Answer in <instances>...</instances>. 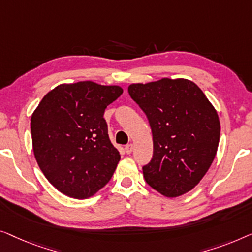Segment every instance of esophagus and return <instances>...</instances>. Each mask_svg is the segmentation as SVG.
I'll return each mask as SVG.
<instances>
[{
	"label": "esophagus",
	"mask_w": 252,
	"mask_h": 252,
	"mask_svg": "<svg viewBox=\"0 0 252 252\" xmlns=\"http://www.w3.org/2000/svg\"><path fill=\"white\" fill-rule=\"evenodd\" d=\"M132 150H133V146H132V144H129V145H126V148H125V151H126V154H131V152H132Z\"/></svg>",
	"instance_id": "esophagus-1"
}]
</instances>
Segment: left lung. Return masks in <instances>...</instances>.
I'll list each match as a JSON object with an SVG mask.
<instances>
[{"label":"left lung","instance_id":"obj_1","mask_svg":"<svg viewBox=\"0 0 252 252\" xmlns=\"http://www.w3.org/2000/svg\"><path fill=\"white\" fill-rule=\"evenodd\" d=\"M127 91L146 114L153 134V158L143 166L146 183L166 197L189 192L217 153V111L203 91L186 79L133 83Z\"/></svg>","mask_w":252,"mask_h":252}]
</instances>
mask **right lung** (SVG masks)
Listing matches in <instances>:
<instances>
[{"instance_id": "right-lung-1", "label": "right lung", "mask_w": 252, "mask_h": 252, "mask_svg": "<svg viewBox=\"0 0 252 252\" xmlns=\"http://www.w3.org/2000/svg\"><path fill=\"white\" fill-rule=\"evenodd\" d=\"M122 92L92 81L60 84L32 114L35 158L60 193L83 200L112 178L121 155L109 140L104 113Z\"/></svg>"}]
</instances>
